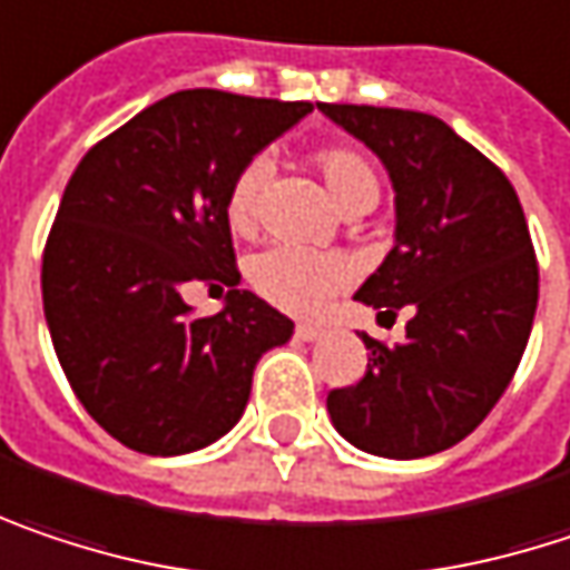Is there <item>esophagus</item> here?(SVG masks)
I'll use <instances>...</instances> for the list:
<instances>
[{
	"mask_svg": "<svg viewBox=\"0 0 570 570\" xmlns=\"http://www.w3.org/2000/svg\"><path fill=\"white\" fill-rule=\"evenodd\" d=\"M320 336H323L320 326H309V323H299V326H296V338H299V342H316Z\"/></svg>",
	"mask_w": 570,
	"mask_h": 570,
	"instance_id": "34e87169",
	"label": "esophagus"
}]
</instances>
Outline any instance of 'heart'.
<instances>
[{
	"label": "heart",
	"mask_w": 570,
	"mask_h": 570,
	"mask_svg": "<svg viewBox=\"0 0 570 570\" xmlns=\"http://www.w3.org/2000/svg\"><path fill=\"white\" fill-rule=\"evenodd\" d=\"M316 166L330 185L333 198L345 212L372 208L382 195V179L375 166L348 146H333L316 156ZM271 179V159L254 156L247 159L237 176L232 179L228 198H225V215L234 234H250L261 222V205H264V188ZM247 277L254 289L281 306L286 313H320L342 286L352 281V267L338 254H323L296 244H271L261 254L250 257Z\"/></svg>",
	"instance_id": "obj_1"
}]
</instances>
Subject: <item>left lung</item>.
<instances>
[{"label": "left lung", "mask_w": 570, "mask_h": 570, "mask_svg": "<svg viewBox=\"0 0 570 570\" xmlns=\"http://www.w3.org/2000/svg\"><path fill=\"white\" fill-rule=\"evenodd\" d=\"M365 142L394 188V247L355 299L407 338L365 336L368 368L326 407L352 446L417 460L473 434L509 389L539 306V264L515 188L443 120L417 110L320 104Z\"/></svg>", "instance_id": "8db88e82"}]
</instances>
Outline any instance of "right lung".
Returning a JSON list of instances; mask_svg holds the SVG:
<instances>
[{
    "label": "right lung",
    "instance_id": "1",
    "mask_svg": "<svg viewBox=\"0 0 570 570\" xmlns=\"http://www.w3.org/2000/svg\"><path fill=\"white\" fill-rule=\"evenodd\" d=\"M313 104L179 90L100 139L75 169L41 261L58 362L87 414L124 446L179 456L240 421L261 355L293 323L237 289L225 198L237 169ZM228 288L195 317L180 286Z\"/></svg>",
    "mask_w": 570,
    "mask_h": 570
}]
</instances>
